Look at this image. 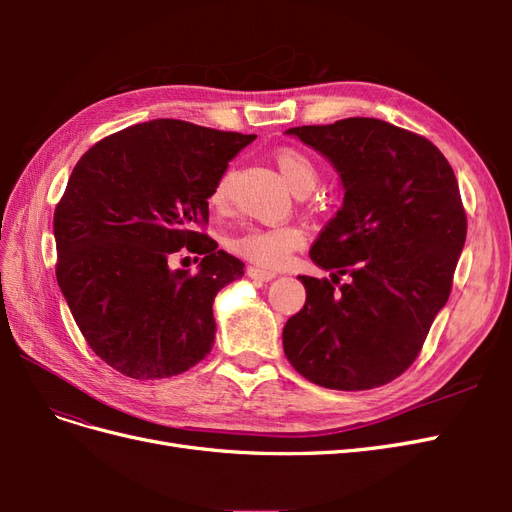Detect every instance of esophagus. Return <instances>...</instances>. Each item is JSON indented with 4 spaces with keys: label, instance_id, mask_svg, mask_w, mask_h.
<instances>
[{
    "label": "esophagus",
    "instance_id": "1",
    "mask_svg": "<svg viewBox=\"0 0 512 512\" xmlns=\"http://www.w3.org/2000/svg\"><path fill=\"white\" fill-rule=\"evenodd\" d=\"M247 275L252 277V280H260V282H269L277 275L275 271H267V269H260V267H247Z\"/></svg>",
    "mask_w": 512,
    "mask_h": 512
}]
</instances>
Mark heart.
<instances>
[{"instance_id": "b5f03b06", "label": "heart", "mask_w": 512, "mask_h": 512, "mask_svg": "<svg viewBox=\"0 0 512 512\" xmlns=\"http://www.w3.org/2000/svg\"><path fill=\"white\" fill-rule=\"evenodd\" d=\"M275 164L294 194L305 196L316 188L320 170L314 158L297 147H282L275 153ZM232 173H226L215 183L211 200L215 205H224L230 196ZM305 243V232L299 226H247L226 239L228 250L256 262L262 267H277Z\"/></svg>"}]
</instances>
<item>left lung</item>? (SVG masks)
Returning <instances> with one entry per match:
<instances>
[{
    "label": "left lung",
    "instance_id": "left-lung-1",
    "mask_svg": "<svg viewBox=\"0 0 512 512\" xmlns=\"http://www.w3.org/2000/svg\"><path fill=\"white\" fill-rule=\"evenodd\" d=\"M327 156L344 205L309 256L327 277L299 275L307 299L284 327V352L309 382L376 389L416 361L453 288L468 218L455 173L425 136L371 117L290 128ZM342 274L348 285H339Z\"/></svg>",
    "mask_w": 512,
    "mask_h": 512
}]
</instances>
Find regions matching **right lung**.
<instances>
[{"label": "right lung", "mask_w": 512, "mask_h": 512, "mask_svg": "<svg viewBox=\"0 0 512 512\" xmlns=\"http://www.w3.org/2000/svg\"><path fill=\"white\" fill-rule=\"evenodd\" d=\"M256 134L136 123L76 162L55 207L57 284L85 342L134 380L183 374L213 348V299L243 262L207 232L209 196ZM199 271L170 270L177 251Z\"/></svg>", "instance_id": "add662e5"}]
</instances>
